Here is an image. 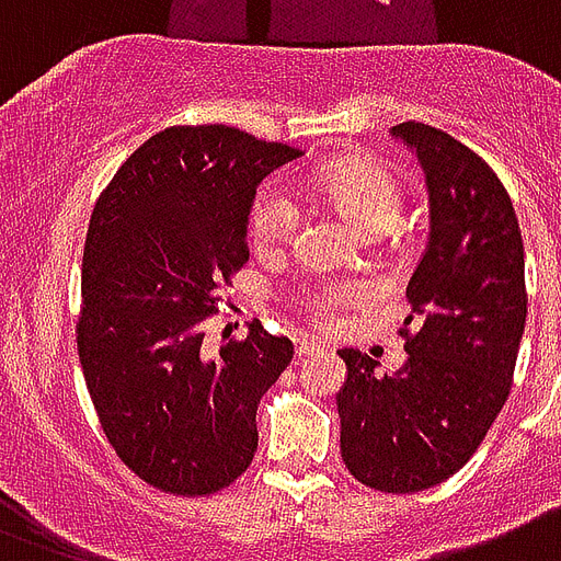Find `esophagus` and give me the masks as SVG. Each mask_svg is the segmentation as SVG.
Wrapping results in <instances>:
<instances>
[{
  "label": "esophagus",
  "mask_w": 561,
  "mask_h": 561,
  "mask_svg": "<svg viewBox=\"0 0 561 561\" xmlns=\"http://www.w3.org/2000/svg\"><path fill=\"white\" fill-rule=\"evenodd\" d=\"M319 351H324L319 345V342H298V345H295V357L298 359H304V357H312V354H319Z\"/></svg>",
  "instance_id": "1"
}]
</instances>
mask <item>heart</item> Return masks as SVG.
I'll return each instance as SVG.
<instances>
[{
  "label": "heart",
  "instance_id": "1",
  "mask_svg": "<svg viewBox=\"0 0 561 561\" xmlns=\"http://www.w3.org/2000/svg\"><path fill=\"white\" fill-rule=\"evenodd\" d=\"M316 195L348 219L359 233L380 237L403 210V190L398 178L371 160H348L328 167L316 178ZM298 204L280 184H266L254 195L249 213V233L257 249H280L295 237ZM359 298L354 286H312L298 295V307L312 324L330 328L340 312Z\"/></svg>",
  "mask_w": 561,
  "mask_h": 561
}]
</instances>
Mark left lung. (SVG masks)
<instances>
[{"label":"left lung","mask_w":561,"mask_h":561,"mask_svg":"<svg viewBox=\"0 0 561 561\" xmlns=\"http://www.w3.org/2000/svg\"><path fill=\"white\" fill-rule=\"evenodd\" d=\"M392 137L421 160L430 237L407 286V363L340 351L348 380L336 394L342 459L363 485L412 494L457 474L510 398L527 324L524 242L510 193L483 158L424 123Z\"/></svg>","instance_id":"left-lung-1"}]
</instances>
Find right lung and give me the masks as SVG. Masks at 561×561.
<instances>
[{
    "instance_id": "1",
    "label": "right lung",
    "mask_w": 561,
    "mask_h": 561,
    "mask_svg": "<svg viewBox=\"0 0 561 561\" xmlns=\"http://www.w3.org/2000/svg\"><path fill=\"white\" fill-rule=\"evenodd\" d=\"M295 158L240 128L178 125L142 142L95 202L78 357L107 442L160 492H219L254 459L257 403L293 342L254 321L210 357L204 319L249 260L260 181Z\"/></svg>"
}]
</instances>
